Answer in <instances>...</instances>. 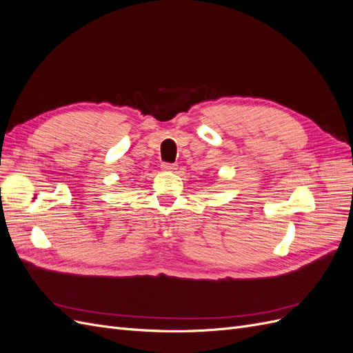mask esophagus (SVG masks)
Masks as SVG:
<instances>
[{
	"label": "esophagus",
	"mask_w": 353,
	"mask_h": 353,
	"mask_svg": "<svg viewBox=\"0 0 353 353\" xmlns=\"http://www.w3.org/2000/svg\"><path fill=\"white\" fill-rule=\"evenodd\" d=\"M162 169L166 170V172H174V170L178 169V166L174 165V163H163V165H162Z\"/></svg>",
	"instance_id": "esophagus-1"
}]
</instances>
